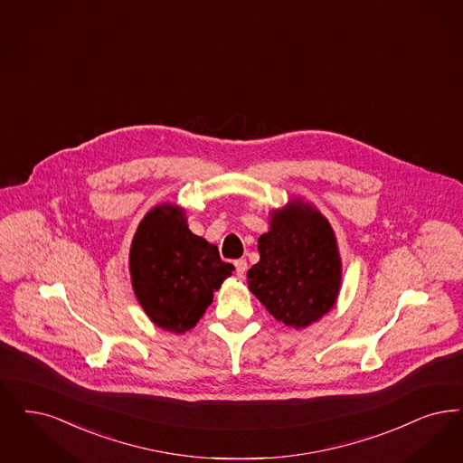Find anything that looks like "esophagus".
I'll return each mask as SVG.
<instances>
[{
	"mask_svg": "<svg viewBox=\"0 0 463 463\" xmlns=\"http://www.w3.org/2000/svg\"><path fill=\"white\" fill-rule=\"evenodd\" d=\"M234 267H236V272H238V276H240V278H242V276L246 274L248 263H246V260H236V261H234Z\"/></svg>",
	"mask_w": 463,
	"mask_h": 463,
	"instance_id": "34e87169",
	"label": "esophagus"
}]
</instances>
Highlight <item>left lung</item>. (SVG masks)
Wrapping results in <instances>:
<instances>
[{
  "label": "left lung",
  "instance_id": "1",
  "mask_svg": "<svg viewBox=\"0 0 463 463\" xmlns=\"http://www.w3.org/2000/svg\"><path fill=\"white\" fill-rule=\"evenodd\" d=\"M259 251L248 289L276 320L299 331L333 310L343 263L333 227L314 204L295 198L272 210Z\"/></svg>",
  "mask_w": 463,
  "mask_h": 463
}]
</instances>
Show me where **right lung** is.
Masks as SVG:
<instances>
[{"label":"right lung","instance_id":"right-lung-1","mask_svg":"<svg viewBox=\"0 0 463 463\" xmlns=\"http://www.w3.org/2000/svg\"><path fill=\"white\" fill-rule=\"evenodd\" d=\"M232 270L215 244L189 231L177 204L153 206L132 238L134 295L149 320L168 333L191 331Z\"/></svg>","mask_w":463,"mask_h":463}]
</instances>
